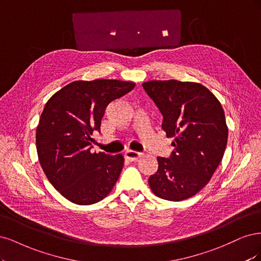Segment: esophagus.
<instances>
[{"mask_svg": "<svg viewBox=\"0 0 261 261\" xmlns=\"http://www.w3.org/2000/svg\"><path fill=\"white\" fill-rule=\"evenodd\" d=\"M142 156L141 153L139 152H136V150H127V152L124 153V158L127 159V161H130V162H136L138 161V159Z\"/></svg>", "mask_w": 261, "mask_h": 261, "instance_id": "34e87169", "label": "esophagus"}]
</instances>
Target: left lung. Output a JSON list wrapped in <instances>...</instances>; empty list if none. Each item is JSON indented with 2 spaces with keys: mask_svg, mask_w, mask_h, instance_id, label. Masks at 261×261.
Returning a JSON list of instances; mask_svg holds the SVG:
<instances>
[{
  "mask_svg": "<svg viewBox=\"0 0 261 261\" xmlns=\"http://www.w3.org/2000/svg\"><path fill=\"white\" fill-rule=\"evenodd\" d=\"M142 86L164 117L167 138H174L170 157H157L158 170L148 179L150 190L172 201L194 196L212 179L224 154L228 127L223 108L200 83L152 80Z\"/></svg>",
  "mask_w": 261,
  "mask_h": 261,
  "instance_id": "left-lung-1",
  "label": "left lung"
}]
</instances>
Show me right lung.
<instances>
[{
  "mask_svg": "<svg viewBox=\"0 0 261 261\" xmlns=\"http://www.w3.org/2000/svg\"><path fill=\"white\" fill-rule=\"evenodd\" d=\"M136 83L96 79L73 81L47 100L37 127L36 144L46 178L77 205L105 198L123 167L121 154L91 153L106 107L130 92Z\"/></svg>",
  "mask_w": 261,
  "mask_h": 261,
  "instance_id": "right-lung-1",
  "label": "right lung"
}]
</instances>
